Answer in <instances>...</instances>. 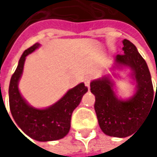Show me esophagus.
Returning <instances> with one entry per match:
<instances>
[{
    "mask_svg": "<svg viewBox=\"0 0 157 157\" xmlns=\"http://www.w3.org/2000/svg\"><path fill=\"white\" fill-rule=\"evenodd\" d=\"M85 84H86V86L89 88V86H90V82H89V79H86L85 80Z\"/></svg>",
    "mask_w": 157,
    "mask_h": 157,
    "instance_id": "obj_1",
    "label": "esophagus"
}]
</instances>
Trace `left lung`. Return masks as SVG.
<instances>
[{"instance_id": "obj_1", "label": "left lung", "mask_w": 157, "mask_h": 157, "mask_svg": "<svg viewBox=\"0 0 157 157\" xmlns=\"http://www.w3.org/2000/svg\"><path fill=\"white\" fill-rule=\"evenodd\" d=\"M123 44L124 54L118 55L115 60L119 65L128 66L132 70L137 84L135 95L128 100L118 99L113 89V84L106 76L90 83V90L96 97L94 108L99 128L106 135L118 138L136 132L147 117L151 104H155L152 100L157 101V86L156 92H154L146 62L130 41L125 39Z\"/></svg>"}]
</instances>
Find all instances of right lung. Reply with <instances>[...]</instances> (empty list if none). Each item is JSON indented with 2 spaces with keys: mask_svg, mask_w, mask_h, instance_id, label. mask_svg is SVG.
Returning <instances> with one entry per match:
<instances>
[{
  "mask_svg": "<svg viewBox=\"0 0 157 157\" xmlns=\"http://www.w3.org/2000/svg\"><path fill=\"white\" fill-rule=\"evenodd\" d=\"M39 46L40 44H33L22 54L17 68L11 77L9 104L15 122L24 133L35 140L49 141L62 139L68 134L72 112L81 102L82 97L87 92V87L84 83L79 84L70 89L58 102L46 109H35L29 106L20 95L17 86L26 57Z\"/></svg>",
  "mask_w": 157,
  "mask_h": 157,
  "instance_id": "1",
  "label": "right lung"
}]
</instances>
